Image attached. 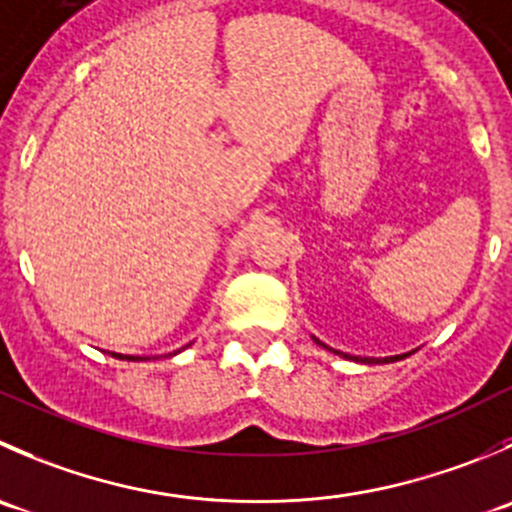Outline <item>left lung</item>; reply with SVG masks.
Segmentation results:
<instances>
[{"label":"left lung","mask_w":512,"mask_h":512,"mask_svg":"<svg viewBox=\"0 0 512 512\" xmlns=\"http://www.w3.org/2000/svg\"><path fill=\"white\" fill-rule=\"evenodd\" d=\"M312 340H315L317 345H322L317 337H312ZM322 347H325V350H332V347H327V345H322ZM332 352H335V355H340V357H347V360L365 362V365H372V362H398V360H403V357L410 355V352H405V355H390V357H357V355H347V352H340V350H332Z\"/></svg>","instance_id":"obj_1"}]
</instances>
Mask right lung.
Returning <instances> with one entry per match:
<instances>
[{
	"instance_id": "right-lung-1",
	"label": "right lung",
	"mask_w": 512,
	"mask_h": 512,
	"mask_svg": "<svg viewBox=\"0 0 512 512\" xmlns=\"http://www.w3.org/2000/svg\"><path fill=\"white\" fill-rule=\"evenodd\" d=\"M190 345H192V342H190ZM182 350H185V347H182ZM177 352H180V350H175V352H170V357L172 355H177ZM109 355H112V357H119V360H150V357H140V355H122V352H109Z\"/></svg>"
}]
</instances>
